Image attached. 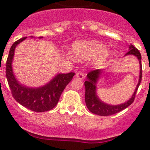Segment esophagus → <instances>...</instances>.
Returning a JSON list of instances; mask_svg holds the SVG:
<instances>
[{
  "instance_id": "esophagus-1",
  "label": "esophagus",
  "mask_w": 150,
  "mask_h": 150,
  "mask_svg": "<svg viewBox=\"0 0 150 150\" xmlns=\"http://www.w3.org/2000/svg\"><path fill=\"white\" fill-rule=\"evenodd\" d=\"M75 76H76L77 79H81V80H83V79H85V75L83 74H82V73H76V75H75Z\"/></svg>"
}]
</instances>
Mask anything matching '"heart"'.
Instances as JSON below:
<instances>
[{"label":"heart","instance_id":"obj_1","mask_svg":"<svg viewBox=\"0 0 150 150\" xmlns=\"http://www.w3.org/2000/svg\"><path fill=\"white\" fill-rule=\"evenodd\" d=\"M72 55L77 60H91L95 59L97 65L103 66L112 56L110 50L104 43L98 40L76 41L72 45Z\"/></svg>","mask_w":150,"mask_h":150}]
</instances>
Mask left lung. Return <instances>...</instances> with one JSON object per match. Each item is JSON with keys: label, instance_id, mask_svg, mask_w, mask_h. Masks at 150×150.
I'll use <instances>...</instances> for the list:
<instances>
[{"label": "left lung", "instance_id": "left-lung-1", "mask_svg": "<svg viewBox=\"0 0 150 150\" xmlns=\"http://www.w3.org/2000/svg\"><path fill=\"white\" fill-rule=\"evenodd\" d=\"M127 55H133L138 59L139 64H140V75L137 82V86L135 88L132 97L125 102L120 104L112 105V104H107L104 102L99 98L98 95L97 94V84L100 80L102 74L104 72L103 70H95L88 73L86 76V80L85 81V88H86V93H85V100L88 110L92 113H95L98 116H110L120 112L122 110L125 109L128 106L133 103L134 100L135 95L137 93V88L141 82L142 78V64H141V55L137 49H136L133 45L130 44L128 46V52L125 56Z\"/></svg>", "mask_w": 150, "mask_h": 150}]
</instances>
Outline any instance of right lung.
<instances>
[{"mask_svg":"<svg viewBox=\"0 0 150 150\" xmlns=\"http://www.w3.org/2000/svg\"><path fill=\"white\" fill-rule=\"evenodd\" d=\"M34 38V37H30ZM23 38L12 45L6 64V76L12 95L18 103L28 109L35 112H45L53 109L59 100L62 91L71 81L74 73L57 74L52 79L43 86L30 87L22 84L16 77L13 69L15 50L22 41ZM40 39L43 37H39Z\"/></svg>","mask_w":150,"mask_h":150,"instance_id":"right-lung-1","label":"right lung"}]
</instances>
